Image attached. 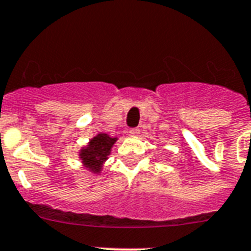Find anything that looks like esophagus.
Returning <instances> with one entry per match:
<instances>
[{
	"label": "esophagus",
	"mask_w": 251,
	"mask_h": 251,
	"mask_svg": "<svg viewBox=\"0 0 251 251\" xmlns=\"http://www.w3.org/2000/svg\"><path fill=\"white\" fill-rule=\"evenodd\" d=\"M128 132H130V135H132V136H136V135H139L140 133V130L137 127H133V128H131Z\"/></svg>",
	"instance_id": "esophagus-1"
}]
</instances>
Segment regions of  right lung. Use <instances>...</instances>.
I'll list each match as a JSON object with an SVG mask.
<instances>
[{
	"label": "right lung",
	"instance_id": "right-lung-1",
	"mask_svg": "<svg viewBox=\"0 0 251 251\" xmlns=\"http://www.w3.org/2000/svg\"><path fill=\"white\" fill-rule=\"evenodd\" d=\"M115 137H110L107 133H98L97 136L93 137L88 146L80 150L81 161L84 166L93 171L94 173H99L101 171L102 163L107 160L111 147L116 142Z\"/></svg>",
	"mask_w": 251,
	"mask_h": 251
}]
</instances>
